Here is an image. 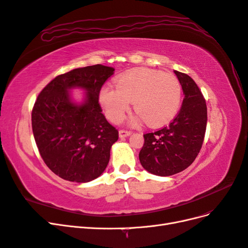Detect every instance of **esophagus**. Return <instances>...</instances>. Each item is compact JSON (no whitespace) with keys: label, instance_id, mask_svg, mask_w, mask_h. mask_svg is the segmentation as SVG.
I'll list each match as a JSON object with an SVG mask.
<instances>
[{"label":"esophagus","instance_id":"34e87169","mask_svg":"<svg viewBox=\"0 0 248 248\" xmlns=\"http://www.w3.org/2000/svg\"><path fill=\"white\" fill-rule=\"evenodd\" d=\"M130 134H131V131H129V130L121 129V130L119 131V136H120V138H126V137L130 136Z\"/></svg>","mask_w":248,"mask_h":248}]
</instances>
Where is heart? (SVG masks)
Returning <instances> with one entry per match:
<instances>
[{
	"label": "heart",
	"instance_id": "obj_1",
	"mask_svg": "<svg viewBox=\"0 0 248 248\" xmlns=\"http://www.w3.org/2000/svg\"><path fill=\"white\" fill-rule=\"evenodd\" d=\"M182 87L174 74L150 68H137L123 73L117 87L104 86L99 101L112 122L122 121L133 102L139 117L150 126L167 124L181 106Z\"/></svg>",
	"mask_w": 248,
	"mask_h": 248
}]
</instances>
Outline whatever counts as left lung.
Wrapping results in <instances>:
<instances>
[{
  "instance_id": "obj_1",
  "label": "left lung",
  "mask_w": 248,
  "mask_h": 248,
  "mask_svg": "<svg viewBox=\"0 0 248 248\" xmlns=\"http://www.w3.org/2000/svg\"><path fill=\"white\" fill-rule=\"evenodd\" d=\"M174 72L184 93L182 107L168 126L144 134L139 155L142 168L161 177L190 166L200 153L207 126L206 100L196 81L186 73Z\"/></svg>"
}]
</instances>
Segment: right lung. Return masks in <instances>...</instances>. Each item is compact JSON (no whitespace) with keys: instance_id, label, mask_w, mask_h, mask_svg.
Returning <instances> with one entry per match:
<instances>
[{"instance_id":"1","label":"right lung","mask_w":248,"mask_h":248,"mask_svg":"<svg viewBox=\"0 0 248 248\" xmlns=\"http://www.w3.org/2000/svg\"><path fill=\"white\" fill-rule=\"evenodd\" d=\"M114 71L100 64L73 69L56 77L37 97L32 109L37 148L48 169L67 181H92L109 161L119 132L102 114L99 93ZM76 86L87 92L79 106L68 93Z\"/></svg>"}]
</instances>
